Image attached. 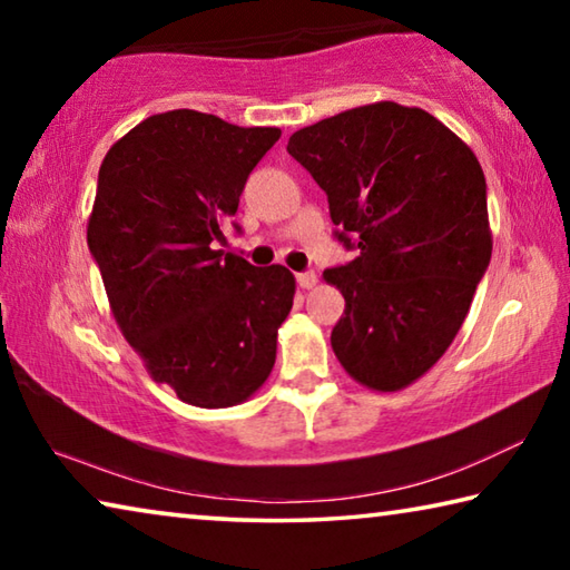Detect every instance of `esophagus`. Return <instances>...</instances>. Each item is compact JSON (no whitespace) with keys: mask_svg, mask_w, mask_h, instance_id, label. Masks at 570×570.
<instances>
[{"mask_svg":"<svg viewBox=\"0 0 570 570\" xmlns=\"http://www.w3.org/2000/svg\"><path fill=\"white\" fill-rule=\"evenodd\" d=\"M296 282H298V286L302 288H314L316 284H320V276H316L314 272H302V274H296Z\"/></svg>","mask_w":570,"mask_h":570,"instance_id":"1","label":"esophagus"}]
</instances>
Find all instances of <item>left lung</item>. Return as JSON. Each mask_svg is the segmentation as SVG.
<instances>
[{"label": "left lung", "instance_id": "1", "mask_svg": "<svg viewBox=\"0 0 570 570\" xmlns=\"http://www.w3.org/2000/svg\"><path fill=\"white\" fill-rule=\"evenodd\" d=\"M286 150L360 254L324 272L344 296L336 360L374 392L404 390L448 352L493 254L475 153L435 115L390 100L296 130Z\"/></svg>", "mask_w": 570, "mask_h": 570}]
</instances>
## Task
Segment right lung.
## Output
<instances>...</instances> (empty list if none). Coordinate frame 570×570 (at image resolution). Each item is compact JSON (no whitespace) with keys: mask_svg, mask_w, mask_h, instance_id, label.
I'll use <instances>...</instances> for the list:
<instances>
[{"mask_svg":"<svg viewBox=\"0 0 570 570\" xmlns=\"http://www.w3.org/2000/svg\"><path fill=\"white\" fill-rule=\"evenodd\" d=\"M282 138L216 115H150L108 150L88 246L148 374L193 407H234L268 380L296 278L216 248L248 173Z\"/></svg>","mask_w":570,"mask_h":570,"instance_id":"1","label":"right lung"}]
</instances>
